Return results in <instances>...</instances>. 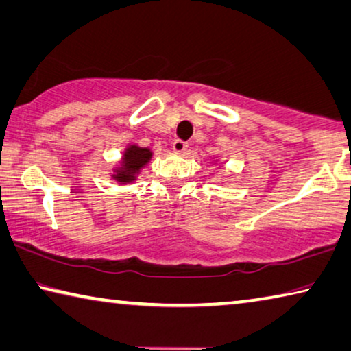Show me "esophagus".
<instances>
[{"instance_id": "esophagus-1", "label": "esophagus", "mask_w": 351, "mask_h": 351, "mask_svg": "<svg viewBox=\"0 0 351 351\" xmlns=\"http://www.w3.org/2000/svg\"><path fill=\"white\" fill-rule=\"evenodd\" d=\"M187 142H182V141H180V138H178V141H175L173 142V145H171V148H173V152L175 153H184L186 149H187Z\"/></svg>"}]
</instances>
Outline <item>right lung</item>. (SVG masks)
Masks as SVG:
<instances>
[{
    "label": "right lung",
    "instance_id": "obj_1",
    "mask_svg": "<svg viewBox=\"0 0 351 351\" xmlns=\"http://www.w3.org/2000/svg\"><path fill=\"white\" fill-rule=\"evenodd\" d=\"M153 152L149 148H142L131 143L125 148L123 154H121L120 165L115 167L112 180H115L119 184H131L137 180V175L145 167L149 160H152Z\"/></svg>",
    "mask_w": 351,
    "mask_h": 351
}]
</instances>
